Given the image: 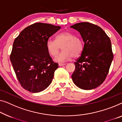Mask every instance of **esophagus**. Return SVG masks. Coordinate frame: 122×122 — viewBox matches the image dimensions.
<instances>
[{
    "label": "esophagus",
    "mask_w": 122,
    "mask_h": 122,
    "mask_svg": "<svg viewBox=\"0 0 122 122\" xmlns=\"http://www.w3.org/2000/svg\"><path fill=\"white\" fill-rule=\"evenodd\" d=\"M66 65V63H59V66H62Z\"/></svg>",
    "instance_id": "esophagus-1"
}]
</instances>
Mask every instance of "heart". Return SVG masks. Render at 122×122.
<instances>
[{
  "label": "heart",
  "mask_w": 122,
  "mask_h": 122,
  "mask_svg": "<svg viewBox=\"0 0 122 122\" xmlns=\"http://www.w3.org/2000/svg\"><path fill=\"white\" fill-rule=\"evenodd\" d=\"M46 47L49 54L53 57L57 55L61 47L63 51L56 56L55 60L62 62L69 60L72 57H78L83 51L84 43L81 38L75 37L71 32L65 31L57 34L55 41L48 39Z\"/></svg>",
  "instance_id": "heart-1"
}]
</instances>
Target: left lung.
Listing matches in <instances>:
<instances>
[{"label":"left lung","instance_id":"left-lung-1","mask_svg":"<svg viewBox=\"0 0 122 122\" xmlns=\"http://www.w3.org/2000/svg\"><path fill=\"white\" fill-rule=\"evenodd\" d=\"M70 27L80 33L84 42L82 53L74 63L73 81L81 89H93L108 73L113 58L110 39L101 27L92 23L80 22Z\"/></svg>","mask_w":122,"mask_h":122}]
</instances>
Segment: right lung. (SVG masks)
Segmentation results:
<instances>
[{
    "label": "right lung",
    "instance_id": "obj_1",
    "mask_svg": "<svg viewBox=\"0 0 122 122\" xmlns=\"http://www.w3.org/2000/svg\"><path fill=\"white\" fill-rule=\"evenodd\" d=\"M60 28L48 23H35L25 28L15 39L10 61L16 77L25 89L39 92L51 83L59 66L50 57L46 43Z\"/></svg>",
    "mask_w": 122,
    "mask_h": 122
}]
</instances>
